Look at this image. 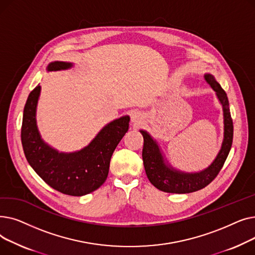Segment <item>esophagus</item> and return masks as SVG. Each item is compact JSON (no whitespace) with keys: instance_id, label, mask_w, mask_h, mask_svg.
<instances>
[{"instance_id":"1","label":"esophagus","mask_w":255,"mask_h":255,"mask_svg":"<svg viewBox=\"0 0 255 255\" xmlns=\"http://www.w3.org/2000/svg\"><path fill=\"white\" fill-rule=\"evenodd\" d=\"M131 121H132V123H133V125H134V126L140 124L141 121H142V118H141L140 113H138V112H133V113L131 114Z\"/></svg>"}]
</instances>
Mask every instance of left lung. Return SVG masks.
<instances>
[{"instance_id": "obj_1", "label": "left lung", "mask_w": 255, "mask_h": 255, "mask_svg": "<svg viewBox=\"0 0 255 255\" xmlns=\"http://www.w3.org/2000/svg\"><path fill=\"white\" fill-rule=\"evenodd\" d=\"M204 78L215 91L216 96L222 106L223 112V140L221 148L213 160V162L205 169L195 172H187L173 167L163 155L158 142L148 131L139 130L143 136L142 160L146 177L157 189L167 193H190L205 188L222 168L229 156L233 144L234 125L230 112V103L226 93L218 84L214 75L205 73Z\"/></svg>"}]
</instances>
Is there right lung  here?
<instances>
[{
  "mask_svg": "<svg viewBox=\"0 0 255 255\" xmlns=\"http://www.w3.org/2000/svg\"><path fill=\"white\" fill-rule=\"evenodd\" d=\"M72 67L73 63L55 61L47 65L46 70L61 71ZM40 92L41 87L38 85L23 109L21 143L26 160L47 185L64 194L83 196L95 191L109 176L112 155L129 129V116L106 124L82 150L60 152L43 140L37 126Z\"/></svg>",
  "mask_w": 255,
  "mask_h": 255,
  "instance_id": "add662e5",
  "label": "right lung"
}]
</instances>
